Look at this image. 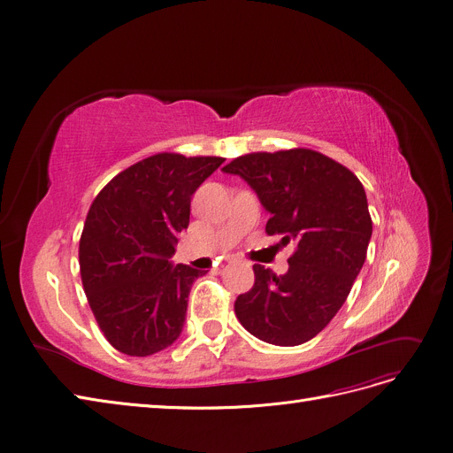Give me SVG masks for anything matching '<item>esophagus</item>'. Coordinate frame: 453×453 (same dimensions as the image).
Returning a JSON list of instances; mask_svg holds the SVG:
<instances>
[{
    "mask_svg": "<svg viewBox=\"0 0 453 453\" xmlns=\"http://www.w3.org/2000/svg\"><path fill=\"white\" fill-rule=\"evenodd\" d=\"M227 260H229V263H233V260H236V257L231 255V257H227Z\"/></svg>",
    "mask_w": 453,
    "mask_h": 453,
    "instance_id": "1",
    "label": "esophagus"
}]
</instances>
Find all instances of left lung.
<instances>
[{"label":"left lung","instance_id":"1","mask_svg":"<svg viewBox=\"0 0 453 453\" xmlns=\"http://www.w3.org/2000/svg\"><path fill=\"white\" fill-rule=\"evenodd\" d=\"M222 171L255 190L272 214L266 233L296 244L284 275L253 266L255 284L236 297V318L266 343L312 340L338 314L365 263L372 220L362 181L311 149L253 152Z\"/></svg>","mask_w":453,"mask_h":453}]
</instances>
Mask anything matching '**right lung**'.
Wrapping results in <instances>:
<instances>
[{"mask_svg":"<svg viewBox=\"0 0 453 453\" xmlns=\"http://www.w3.org/2000/svg\"><path fill=\"white\" fill-rule=\"evenodd\" d=\"M224 157L154 154L119 173L93 200L79 244L82 287L104 338L150 356L181 334L193 282L205 272L169 258L195 190Z\"/></svg>","mask_w":453,"mask_h":453,"instance_id":"obj_1","label":"right lung"}]
</instances>
